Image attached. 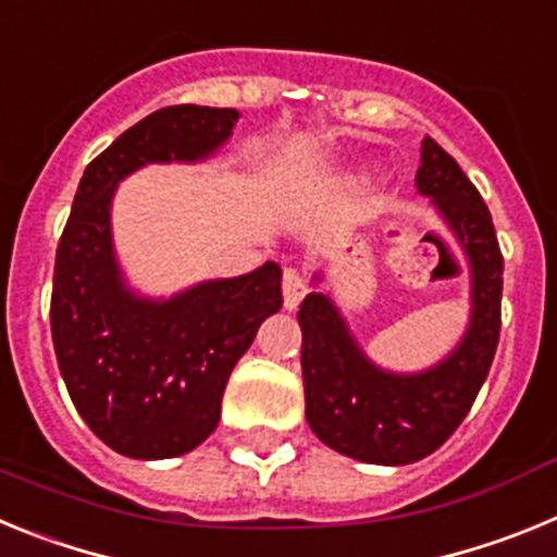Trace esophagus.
Wrapping results in <instances>:
<instances>
[{
    "label": "esophagus",
    "mask_w": 557,
    "mask_h": 557,
    "mask_svg": "<svg viewBox=\"0 0 557 557\" xmlns=\"http://www.w3.org/2000/svg\"><path fill=\"white\" fill-rule=\"evenodd\" d=\"M282 289H284V309H298L301 298L307 295V284H304V275L298 273L295 268H284V278H282Z\"/></svg>",
    "instance_id": "1"
}]
</instances>
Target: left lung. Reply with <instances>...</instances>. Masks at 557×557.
Wrapping results in <instances>:
<instances>
[{"label":"left lung","mask_w":557,"mask_h":557,"mask_svg":"<svg viewBox=\"0 0 557 557\" xmlns=\"http://www.w3.org/2000/svg\"><path fill=\"white\" fill-rule=\"evenodd\" d=\"M416 186L469 259L471 314L460 343L426 371L396 373L359 348L332 295L309 293L298 312L309 426L329 449L373 466H407L444 446L469 416L499 343L505 264L488 206L430 136L421 141Z\"/></svg>","instance_id":"left-lung-1"}]
</instances>
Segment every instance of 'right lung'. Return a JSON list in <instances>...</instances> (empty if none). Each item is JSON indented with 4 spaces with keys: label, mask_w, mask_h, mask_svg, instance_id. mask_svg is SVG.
Here are the masks:
<instances>
[{
    "label": "right lung",
    "mask_w": 557,
    "mask_h": 557,
    "mask_svg": "<svg viewBox=\"0 0 557 557\" xmlns=\"http://www.w3.org/2000/svg\"><path fill=\"white\" fill-rule=\"evenodd\" d=\"M239 111L170 106L150 113L83 172L52 278V343L88 430L125 457L166 460L218 430L231 371L282 309V268L264 262L170 298L125 282L111 234L113 191L147 164H195L228 141Z\"/></svg>",
    "instance_id": "add662e5"
}]
</instances>
